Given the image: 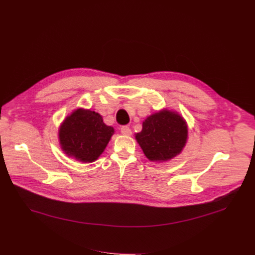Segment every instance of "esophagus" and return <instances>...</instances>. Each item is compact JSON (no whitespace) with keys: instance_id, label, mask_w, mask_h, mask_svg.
<instances>
[{"instance_id":"1","label":"esophagus","mask_w":255,"mask_h":255,"mask_svg":"<svg viewBox=\"0 0 255 255\" xmlns=\"http://www.w3.org/2000/svg\"><path fill=\"white\" fill-rule=\"evenodd\" d=\"M121 133L123 135H131V129L128 126H122L121 127Z\"/></svg>"}]
</instances>
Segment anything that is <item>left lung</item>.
<instances>
[{"instance_id": "8db88e82", "label": "left lung", "mask_w": 255, "mask_h": 255, "mask_svg": "<svg viewBox=\"0 0 255 255\" xmlns=\"http://www.w3.org/2000/svg\"><path fill=\"white\" fill-rule=\"evenodd\" d=\"M136 140L150 161L169 160L181 151L188 137L183 119L172 112L162 111L147 117Z\"/></svg>"}]
</instances>
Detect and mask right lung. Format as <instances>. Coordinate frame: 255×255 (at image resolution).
Instances as JSON below:
<instances>
[{"mask_svg": "<svg viewBox=\"0 0 255 255\" xmlns=\"http://www.w3.org/2000/svg\"><path fill=\"white\" fill-rule=\"evenodd\" d=\"M114 128L107 126L95 112L77 110L67 117L59 130V139L65 154L82 162H93L109 143Z\"/></svg>", "mask_w": 255, "mask_h": 255, "instance_id": "right-lung-1", "label": "right lung"}]
</instances>
